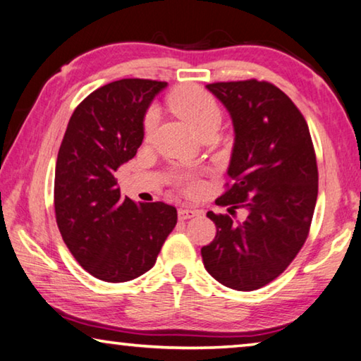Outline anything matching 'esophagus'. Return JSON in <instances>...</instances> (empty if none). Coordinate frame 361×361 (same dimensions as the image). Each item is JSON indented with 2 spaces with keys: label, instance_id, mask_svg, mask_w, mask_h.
<instances>
[{
  "label": "esophagus",
  "instance_id": "34e87169",
  "mask_svg": "<svg viewBox=\"0 0 361 361\" xmlns=\"http://www.w3.org/2000/svg\"><path fill=\"white\" fill-rule=\"evenodd\" d=\"M197 210H191V209H180L178 210V219H181V221H185V219H189L197 215Z\"/></svg>",
  "mask_w": 361,
  "mask_h": 361
}]
</instances>
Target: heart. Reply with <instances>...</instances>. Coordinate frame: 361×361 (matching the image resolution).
<instances>
[{
    "mask_svg": "<svg viewBox=\"0 0 361 361\" xmlns=\"http://www.w3.org/2000/svg\"><path fill=\"white\" fill-rule=\"evenodd\" d=\"M170 106L175 113H178L183 119H186L194 127L195 132H202L210 126H218L221 121V111L216 105L215 99L205 90L199 87H183L170 97ZM157 109L152 106L145 114L143 119V132L146 137H149L154 132L157 126ZM178 185L185 191H195L199 186L197 180L191 175H180Z\"/></svg>",
    "mask_w": 361,
    "mask_h": 361,
    "instance_id": "obj_1",
    "label": "heart"
}]
</instances>
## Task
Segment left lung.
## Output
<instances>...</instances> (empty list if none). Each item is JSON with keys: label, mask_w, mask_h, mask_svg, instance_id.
I'll return each instance as SVG.
<instances>
[{"label": "left lung", "mask_w": 361, "mask_h": 361, "mask_svg": "<svg viewBox=\"0 0 361 361\" xmlns=\"http://www.w3.org/2000/svg\"><path fill=\"white\" fill-rule=\"evenodd\" d=\"M234 126L228 175L232 185L216 205L229 215L207 213L216 226L202 261L210 276L232 290L253 291L277 279L307 239L319 170L304 116L271 82L207 84ZM237 208L247 216L237 222Z\"/></svg>", "instance_id": "obj_1"}]
</instances>
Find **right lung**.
<instances>
[{
  "label": "right lung",
  "mask_w": 361,
  "mask_h": 361,
  "mask_svg": "<svg viewBox=\"0 0 361 361\" xmlns=\"http://www.w3.org/2000/svg\"><path fill=\"white\" fill-rule=\"evenodd\" d=\"M167 82L119 79L94 90L71 114L60 145L54 207L75 259L103 282H129L148 272L176 224L164 202L122 197L114 173L137 154L143 119Z\"/></svg>",
  "instance_id": "add662e5"
}]
</instances>
